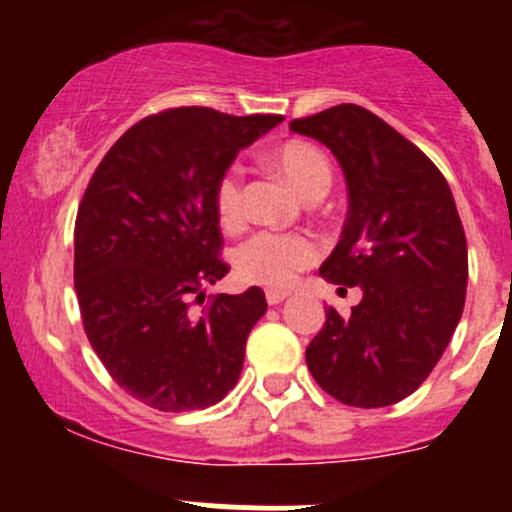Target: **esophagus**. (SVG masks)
Here are the masks:
<instances>
[{"instance_id": "obj_1", "label": "esophagus", "mask_w": 512, "mask_h": 512, "mask_svg": "<svg viewBox=\"0 0 512 512\" xmlns=\"http://www.w3.org/2000/svg\"><path fill=\"white\" fill-rule=\"evenodd\" d=\"M289 298V291H267V303L269 305H279Z\"/></svg>"}]
</instances>
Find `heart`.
<instances>
[{"label": "heart", "mask_w": 512, "mask_h": 512, "mask_svg": "<svg viewBox=\"0 0 512 512\" xmlns=\"http://www.w3.org/2000/svg\"><path fill=\"white\" fill-rule=\"evenodd\" d=\"M269 166L291 182L305 199L322 197L330 190L332 166L315 144L289 139L269 151ZM214 209L223 228H236L245 216V192L240 168L223 170L214 187ZM320 245L305 233H255L236 250L238 276L248 284L284 289L303 269L317 262Z\"/></svg>", "instance_id": "1"}]
</instances>
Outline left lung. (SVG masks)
Masks as SVG:
<instances>
[{
  "label": "left lung",
  "mask_w": 512,
  "mask_h": 512,
  "mask_svg": "<svg viewBox=\"0 0 512 512\" xmlns=\"http://www.w3.org/2000/svg\"><path fill=\"white\" fill-rule=\"evenodd\" d=\"M289 127L325 144L344 170L349 211L320 274L363 291L349 317L325 310L305 361L342 404L387 407L431 375L462 317L467 238L455 199L431 158L361 105Z\"/></svg>",
  "instance_id": "8db88e82"
}]
</instances>
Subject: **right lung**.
<instances>
[{"mask_svg":"<svg viewBox=\"0 0 512 512\" xmlns=\"http://www.w3.org/2000/svg\"><path fill=\"white\" fill-rule=\"evenodd\" d=\"M281 115L170 108L129 127L98 163L74 226V289L110 378L158 411L207 409L233 390L264 291L204 286L228 274L214 187Z\"/></svg>","mask_w":512,"mask_h":512,"instance_id":"1","label":"right lung"}]
</instances>
